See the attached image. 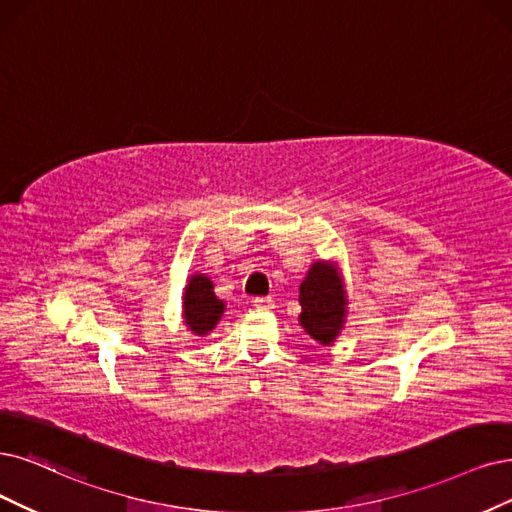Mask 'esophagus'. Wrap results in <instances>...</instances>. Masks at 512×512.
Masks as SVG:
<instances>
[{
  "instance_id": "1",
  "label": "esophagus",
  "mask_w": 512,
  "mask_h": 512,
  "mask_svg": "<svg viewBox=\"0 0 512 512\" xmlns=\"http://www.w3.org/2000/svg\"><path fill=\"white\" fill-rule=\"evenodd\" d=\"M253 306L259 310H270V308H274V299L259 295V297H253Z\"/></svg>"
}]
</instances>
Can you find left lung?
I'll return each instance as SVG.
<instances>
[{
	"label": "left lung",
	"instance_id": "1",
	"mask_svg": "<svg viewBox=\"0 0 512 512\" xmlns=\"http://www.w3.org/2000/svg\"><path fill=\"white\" fill-rule=\"evenodd\" d=\"M299 325L318 344L331 346L348 316L344 278L333 261H314L299 287Z\"/></svg>",
	"mask_w": 512,
	"mask_h": 512
}]
</instances>
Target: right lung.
I'll return each mask as SVG.
<instances>
[{
    "instance_id": "obj_1",
    "label": "right lung",
    "mask_w": 512,
    "mask_h": 512,
    "mask_svg": "<svg viewBox=\"0 0 512 512\" xmlns=\"http://www.w3.org/2000/svg\"><path fill=\"white\" fill-rule=\"evenodd\" d=\"M225 304L215 295L213 282L204 274H194L189 278L183 295V318L189 331L204 337L219 323Z\"/></svg>"
}]
</instances>
